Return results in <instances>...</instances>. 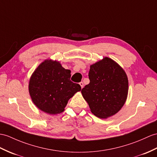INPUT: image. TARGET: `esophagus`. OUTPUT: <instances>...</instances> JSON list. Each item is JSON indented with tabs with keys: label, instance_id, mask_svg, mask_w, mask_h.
<instances>
[{
	"label": "esophagus",
	"instance_id": "34e87169",
	"mask_svg": "<svg viewBox=\"0 0 157 157\" xmlns=\"http://www.w3.org/2000/svg\"><path fill=\"white\" fill-rule=\"evenodd\" d=\"M79 85H81V89H82V88L84 87V83L82 82H81L79 83Z\"/></svg>",
	"mask_w": 157,
	"mask_h": 157
}]
</instances>
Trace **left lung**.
<instances>
[{"instance_id":"left-lung-1","label":"left lung","mask_w":157,"mask_h":157,"mask_svg":"<svg viewBox=\"0 0 157 157\" xmlns=\"http://www.w3.org/2000/svg\"><path fill=\"white\" fill-rule=\"evenodd\" d=\"M90 82L81 90L90 111L101 118L117 113L127 98L128 81L126 72L108 57L90 67Z\"/></svg>"}]
</instances>
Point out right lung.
<instances>
[{
    "label": "right lung",
    "mask_w": 157,
    "mask_h": 157,
    "mask_svg": "<svg viewBox=\"0 0 157 157\" xmlns=\"http://www.w3.org/2000/svg\"><path fill=\"white\" fill-rule=\"evenodd\" d=\"M71 71L58 61L45 60L30 78L29 90L34 104L50 114L63 112L68 100L81 90L71 81Z\"/></svg>",
    "instance_id": "1"
}]
</instances>
